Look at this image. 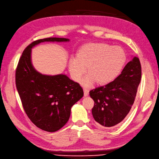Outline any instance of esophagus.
Here are the masks:
<instances>
[{
  "label": "esophagus",
  "instance_id": "esophagus-1",
  "mask_svg": "<svg viewBox=\"0 0 159 159\" xmlns=\"http://www.w3.org/2000/svg\"><path fill=\"white\" fill-rule=\"evenodd\" d=\"M84 97H88L89 94V91L86 89H84Z\"/></svg>",
  "mask_w": 159,
  "mask_h": 159
}]
</instances>
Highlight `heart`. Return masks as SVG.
Here are the masks:
<instances>
[{"mask_svg": "<svg viewBox=\"0 0 159 159\" xmlns=\"http://www.w3.org/2000/svg\"><path fill=\"white\" fill-rule=\"evenodd\" d=\"M126 59L125 52L120 47L105 43H90L81 47L77 56L69 59V69L71 78L79 82L88 67L89 74L81 81L84 87H89L97 82L105 85L119 76Z\"/></svg>", "mask_w": 159, "mask_h": 159, "instance_id": "1", "label": "heart"}]
</instances>
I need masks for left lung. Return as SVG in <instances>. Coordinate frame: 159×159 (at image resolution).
I'll use <instances>...</instances> for the list:
<instances>
[{
	"instance_id": "left-lung-1",
	"label": "left lung",
	"mask_w": 159,
	"mask_h": 159,
	"mask_svg": "<svg viewBox=\"0 0 159 159\" xmlns=\"http://www.w3.org/2000/svg\"><path fill=\"white\" fill-rule=\"evenodd\" d=\"M142 77L139 58L134 56L112 82L90 91L94 101L92 114L95 121L105 127L121 122L132 107Z\"/></svg>"
}]
</instances>
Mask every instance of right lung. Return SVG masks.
<instances>
[{
    "label": "right lung",
    "instance_id": "obj_1",
    "mask_svg": "<svg viewBox=\"0 0 159 159\" xmlns=\"http://www.w3.org/2000/svg\"><path fill=\"white\" fill-rule=\"evenodd\" d=\"M50 37L35 41L24 50L16 72V88L28 117L48 132L61 129L68 122L73 105L84 96L82 88L64 74L44 75L34 68L32 48L43 42H68Z\"/></svg>",
    "mask_w": 159,
    "mask_h": 159
}]
</instances>
